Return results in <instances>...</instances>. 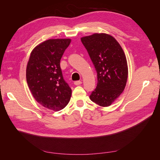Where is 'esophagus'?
<instances>
[{"mask_svg": "<svg viewBox=\"0 0 160 160\" xmlns=\"http://www.w3.org/2000/svg\"><path fill=\"white\" fill-rule=\"evenodd\" d=\"M82 83V82L81 81H75V82H74V84L75 85H81Z\"/></svg>", "mask_w": 160, "mask_h": 160, "instance_id": "obj_1", "label": "esophagus"}]
</instances>
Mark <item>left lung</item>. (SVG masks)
<instances>
[{"mask_svg": "<svg viewBox=\"0 0 160 160\" xmlns=\"http://www.w3.org/2000/svg\"><path fill=\"white\" fill-rule=\"evenodd\" d=\"M98 73V84L89 96L101 107H108L122 93L126 85V57L115 38L108 34L95 33L81 38Z\"/></svg>", "mask_w": 160, "mask_h": 160, "instance_id": "left-lung-1", "label": "left lung"}]
</instances>
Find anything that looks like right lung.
<instances>
[{
    "mask_svg": "<svg viewBox=\"0 0 160 160\" xmlns=\"http://www.w3.org/2000/svg\"><path fill=\"white\" fill-rule=\"evenodd\" d=\"M70 38L49 39L38 45L28 59L26 77L33 98L45 108L59 111L71 97V89L62 77L61 59L69 47Z\"/></svg>",
    "mask_w": 160,
    "mask_h": 160,
    "instance_id": "1",
    "label": "right lung"
}]
</instances>
